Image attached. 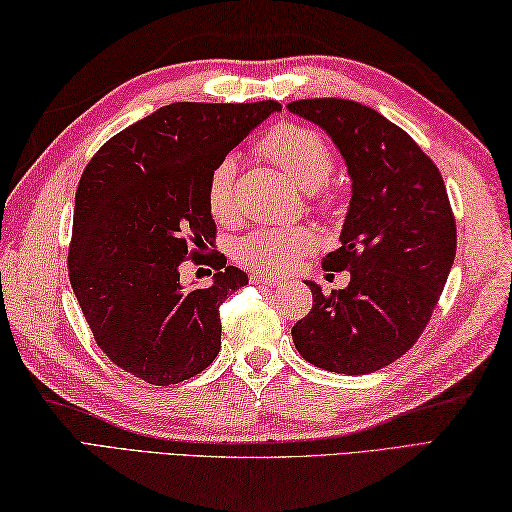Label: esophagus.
I'll return each instance as SVG.
<instances>
[{
    "label": "esophagus",
    "mask_w": 512,
    "mask_h": 512,
    "mask_svg": "<svg viewBox=\"0 0 512 512\" xmlns=\"http://www.w3.org/2000/svg\"><path fill=\"white\" fill-rule=\"evenodd\" d=\"M249 280H252L254 284H267V286H278L280 284V280L263 276V273H252V276H249Z\"/></svg>",
    "instance_id": "1"
}]
</instances>
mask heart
<instances>
[{"label": "heart", "instance_id": "b5f03b06", "mask_svg": "<svg viewBox=\"0 0 512 512\" xmlns=\"http://www.w3.org/2000/svg\"><path fill=\"white\" fill-rule=\"evenodd\" d=\"M258 152L289 176L306 191H317L330 178L334 169L332 147L321 132L299 126V123H280L258 141ZM236 158L223 156L210 169L206 182V204L210 215L219 223L236 219ZM319 202L328 206V193L319 195ZM317 245L315 232L306 226L291 228H258L236 247V260L256 273H284L297 258L313 252Z\"/></svg>", "mask_w": 512, "mask_h": 512}]
</instances>
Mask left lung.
Here are the masks:
<instances>
[{
    "label": "left lung",
    "mask_w": 512,
    "mask_h": 512,
    "mask_svg": "<svg viewBox=\"0 0 512 512\" xmlns=\"http://www.w3.org/2000/svg\"><path fill=\"white\" fill-rule=\"evenodd\" d=\"M289 110L326 130L352 178L341 247L323 258L350 271V284L326 295L306 282L313 308L293 326V343L310 365L365 376L395 363L428 326L456 256L450 197L434 162L373 108L321 97Z\"/></svg>",
    "instance_id": "left-lung-1"
}]
</instances>
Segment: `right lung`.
Listing matches in <instances>:
<instances>
[{
	"instance_id": "obj_1",
	"label": "right lung",
	"mask_w": 512,
	"mask_h": 512,
	"mask_svg": "<svg viewBox=\"0 0 512 512\" xmlns=\"http://www.w3.org/2000/svg\"><path fill=\"white\" fill-rule=\"evenodd\" d=\"M282 106L176 102L106 141L86 165L73 210L69 280L86 323L112 363L156 386L204 371L221 350L219 306L247 284L208 252L217 226L208 173ZM186 259L218 273L184 287Z\"/></svg>"
}]
</instances>
